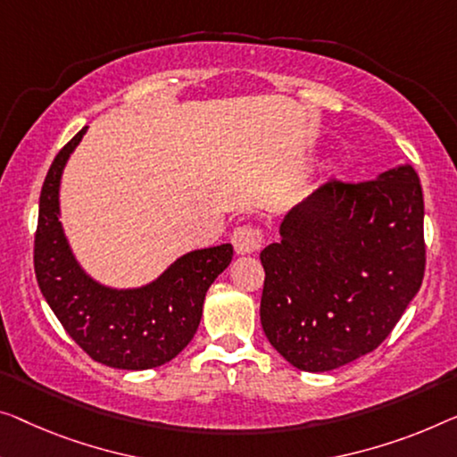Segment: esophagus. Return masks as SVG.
Segmentation results:
<instances>
[{
    "label": "esophagus",
    "mask_w": 457,
    "mask_h": 457,
    "mask_svg": "<svg viewBox=\"0 0 457 457\" xmlns=\"http://www.w3.org/2000/svg\"><path fill=\"white\" fill-rule=\"evenodd\" d=\"M231 244L237 254H252L262 246V231L254 226H240L231 234Z\"/></svg>",
    "instance_id": "esophagus-1"
}]
</instances>
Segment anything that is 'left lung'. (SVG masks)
Listing matches in <instances>:
<instances>
[{
  "mask_svg": "<svg viewBox=\"0 0 457 457\" xmlns=\"http://www.w3.org/2000/svg\"><path fill=\"white\" fill-rule=\"evenodd\" d=\"M425 203L412 166L332 180L285 215L261 252V324L302 371H330L384 343L425 275Z\"/></svg>",
  "mask_w": 457,
  "mask_h": 457,
  "instance_id": "left-lung-1",
  "label": "left lung"
}]
</instances>
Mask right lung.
I'll return each mask as SVG.
<instances>
[{
  "instance_id": "add662e5",
  "label": "right lung",
  "mask_w": 457,
  "mask_h": 457,
  "mask_svg": "<svg viewBox=\"0 0 457 457\" xmlns=\"http://www.w3.org/2000/svg\"><path fill=\"white\" fill-rule=\"evenodd\" d=\"M87 127L53 160L38 203L34 272L61 326L94 361L117 370H152L193 340L211 283L228 269L231 244L187 252L155 281L133 289L98 283L79 267L59 221L65 163Z\"/></svg>"
}]
</instances>
